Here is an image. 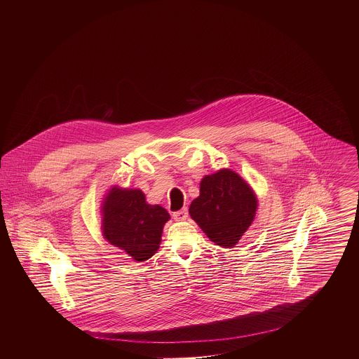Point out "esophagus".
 Here are the masks:
<instances>
[{
	"label": "esophagus",
	"instance_id": "1",
	"mask_svg": "<svg viewBox=\"0 0 359 359\" xmlns=\"http://www.w3.org/2000/svg\"><path fill=\"white\" fill-rule=\"evenodd\" d=\"M172 217H173V219H175V221H186L188 218V210L187 208L179 210V211L173 212V214H172Z\"/></svg>",
	"mask_w": 359,
	"mask_h": 359
}]
</instances>
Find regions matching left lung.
Returning <instances> with one entry per match:
<instances>
[{
    "mask_svg": "<svg viewBox=\"0 0 359 359\" xmlns=\"http://www.w3.org/2000/svg\"><path fill=\"white\" fill-rule=\"evenodd\" d=\"M256 194L230 170L205 175L189 215L205 236L223 248H234L256 217Z\"/></svg>",
    "mask_w": 359,
    "mask_h": 359,
    "instance_id": "1",
    "label": "left lung"
}]
</instances>
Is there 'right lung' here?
Returning <instances> with one entry per match:
<instances>
[{
    "label": "right lung",
    "mask_w": 359,
    "mask_h": 359,
    "mask_svg": "<svg viewBox=\"0 0 359 359\" xmlns=\"http://www.w3.org/2000/svg\"><path fill=\"white\" fill-rule=\"evenodd\" d=\"M103 237L135 261H147L160 248L163 227L170 214L148 205L141 189L111 188L102 202Z\"/></svg>",
    "instance_id": "add662e5"
}]
</instances>
